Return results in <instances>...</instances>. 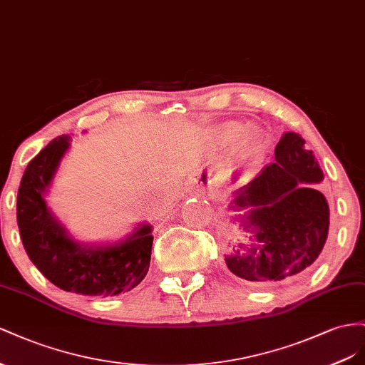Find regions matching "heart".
<instances>
[{
  "label": "heart",
  "mask_w": 365,
  "mask_h": 365,
  "mask_svg": "<svg viewBox=\"0 0 365 365\" xmlns=\"http://www.w3.org/2000/svg\"><path fill=\"white\" fill-rule=\"evenodd\" d=\"M237 128V125H229L226 127V138L231 134V131ZM264 147V138L263 134L257 130H246L240 138V151L245 158H254Z\"/></svg>",
  "instance_id": "1"
}]
</instances>
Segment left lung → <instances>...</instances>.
I'll return each instance as SVG.
<instances>
[{
  "instance_id": "8db88e82",
  "label": "left lung",
  "mask_w": 365,
  "mask_h": 365,
  "mask_svg": "<svg viewBox=\"0 0 365 365\" xmlns=\"http://www.w3.org/2000/svg\"><path fill=\"white\" fill-rule=\"evenodd\" d=\"M304 139L287 131L275 148V162L234 192L229 207L246 210L234 220L252 234L225 257L237 277L267 283L304 272L314 264L329 234V203L317 190L324 179Z\"/></svg>"
}]
</instances>
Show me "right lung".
Masks as SVG:
<instances>
[{"label":"right lung","instance_id":"obj_1","mask_svg":"<svg viewBox=\"0 0 365 365\" xmlns=\"http://www.w3.org/2000/svg\"><path fill=\"white\" fill-rule=\"evenodd\" d=\"M71 138L51 140L30 160L18 190L16 220L26 252L56 287L91 297H113L136 287L150 267L153 227L139 223L122 240L88 245L73 238L46 200Z\"/></svg>","mask_w":365,"mask_h":365}]
</instances>
